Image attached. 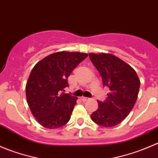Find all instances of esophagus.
Returning <instances> with one entry per match:
<instances>
[{"label":"esophagus","instance_id":"34e87169","mask_svg":"<svg viewBox=\"0 0 158 158\" xmlns=\"http://www.w3.org/2000/svg\"><path fill=\"white\" fill-rule=\"evenodd\" d=\"M81 99H82V101L85 102V101H88L89 98H87V97H81Z\"/></svg>","mask_w":158,"mask_h":158}]
</instances>
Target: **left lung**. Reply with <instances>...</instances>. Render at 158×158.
Here are the masks:
<instances>
[{
    "label": "left lung",
    "mask_w": 158,
    "mask_h": 158,
    "mask_svg": "<svg viewBox=\"0 0 158 158\" xmlns=\"http://www.w3.org/2000/svg\"><path fill=\"white\" fill-rule=\"evenodd\" d=\"M89 58L102 79L103 86L109 89L104 102L91 114L92 120L103 127L121 123L136 102L140 80L135 69L117 56L109 53H89Z\"/></svg>",
    "instance_id": "8db88e82"
}]
</instances>
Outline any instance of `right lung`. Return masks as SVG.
<instances>
[{"label":"right lung","instance_id":"1","mask_svg":"<svg viewBox=\"0 0 158 158\" xmlns=\"http://www.w3.org/2000/svg\"><path fill=\"white\" fill-rule=\"evenodd\" d=\"M88 56L82 52H58L38 62L26 85V96L32 114L42 126L57 128L69 121L77 97L64 93L68 77Z\"/></svg>","mask_w":158,"mask_h":158}]
</instances>
